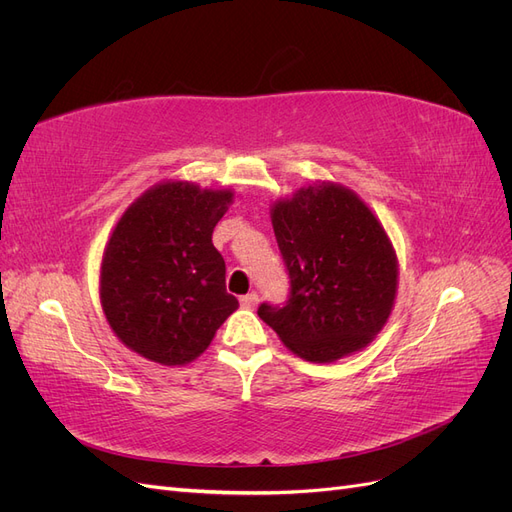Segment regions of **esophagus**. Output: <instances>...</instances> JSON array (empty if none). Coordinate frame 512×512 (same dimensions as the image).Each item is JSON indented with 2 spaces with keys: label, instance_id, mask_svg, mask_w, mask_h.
<instances>
[{
  "label": "esophagus",
  "instance_id": "obj_1",
  "mask_svg": "<svg viewBox=\"0 0 512 512\" xmlns=\"http://www.w3.org/2000/svg\"><path fill=\"white\" fill-rule=\"evenodd\" d=\"M241 305L247 309H254L258 305V294L256 292H247L241 297Z\"/></svg>",
  "mask_w": 512,
  "mask_h": 512
}]
</instances>
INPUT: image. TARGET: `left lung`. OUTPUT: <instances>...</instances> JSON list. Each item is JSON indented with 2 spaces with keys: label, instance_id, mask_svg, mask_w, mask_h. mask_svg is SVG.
<instances>
[{
  "label": "left lung",
  "instance_id": "1",
  "mask_svg": "<svg viewBox=\"0 0 512 512\" xmlns=\"http://www.w3.org/2000/svg\"><path fill=\"white\" fill-rule=\"evenodd\" d=\"M290 277L284 305L258 316L286 348L312 363H333L365 348L391 316L397 256L371 209L352 190L322 181L271 207Z\"/></svg>",
  "mask_w": 512,
  "mask_h": 512
}]
</instances>
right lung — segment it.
Wrapping results in <instances>:
<instances>
[{"mask_svg":"<svg viewBox=\"0 0 512 512\" xmlns=\"http://www.w3.org/2000/svg\"><path fill=\"white\" fill-rule=\"evenodd\" d=\"M230 203L232 190L164 181L121 215L102 256L100 303L136 354L160 365L190 363L239 307L211 241Z\"/></svg>","mask_w":512,"mask_h":512,"instance_id":"right-lung-1","label":"right lung"}]
</instances>
